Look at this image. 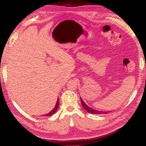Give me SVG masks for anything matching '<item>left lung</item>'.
Masks as SVG:
<instances>
[{
  "label": "left lung",
  "mask_w": 146,
  "mask_h": 146,
  "mask_svg": "<svg viewBox=\"0 0 146 146\" xmlns=\"http://www.w3.org/2000/svg\"><path fill=\"white\" fill-rule=\"evenodd\" d=\"M80 100H81V104H82L83 108H84L88 112H89L90 113H91V114H99V115L100 114H107V113H108L107 111H97V110H93V109L90 108L89 106L86 105L85 102H84L81 98H80Z\"/></svg>",
  "instance_id": "left-lung-1"
}]
</instances>
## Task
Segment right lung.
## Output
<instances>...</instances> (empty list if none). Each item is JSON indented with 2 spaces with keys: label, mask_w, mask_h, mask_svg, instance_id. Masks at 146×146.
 I'll return each instance as SVG.
<instances>
[{
  "label": "right lung",
  "mask_w": 146,
  "mask_h": 146,
  "mask_svg": "<svg viewBox=\"0 0 146 146\" xmlns=\"http://www.w3.org/2000/svg\"><path fill=\"white\" fill-rule=\"evenodd\" d=\"M58 104H59V100H58V98L57 102H56V106H55V108H54L53 110L52 111H51L49 112V113H48V114L44 115V116H46V117H48V116H51V115H52L53 114H54V113H55L56 111V110H57V109L58 108Z\"/></svg>",
  "instance_id": "obj_1"
}]
</instances>
